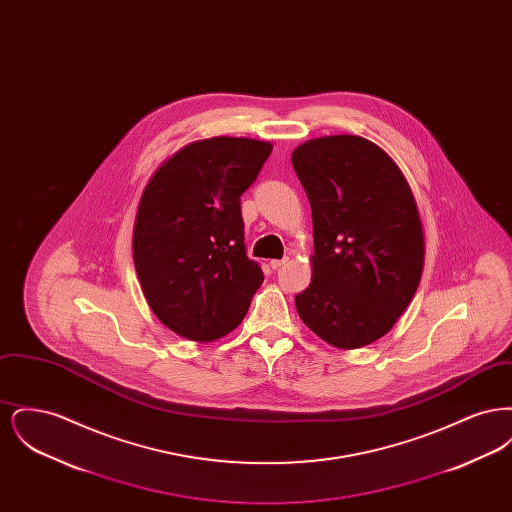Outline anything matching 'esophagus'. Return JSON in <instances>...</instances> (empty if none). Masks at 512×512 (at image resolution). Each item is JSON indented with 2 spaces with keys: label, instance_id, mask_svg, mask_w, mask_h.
<instances>
[{
  "label": "esophagus",
  "instance_id": "obj_1",
  "mask_svg": "<svg viewBox=\"0 0 512 512\" xmlns=\"http://www.w3.org/2000/svg\"><path fill=\"white\" fill-rule=\"evenodd\" d=\"M284 265H288V259H274V261H270L272 270H278V268H282Z\"/></svg>",
  "mask_w": 512,
  "mask_h": 512
}]
</instances>
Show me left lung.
Listing matches in <instances>:
<instances>
[{
	"label": "left lung",
	"mask_w": 512,
	"mask_h": 512,
	"mask_svg": "<svg viewBox=\"0 0 512 512\" xmlns=\"http://www.w3.org/2000/svg\"><path fill=\"white\" fill-rule=\"evenodd\" d=\"M292 165L315 238L297 315L338 349L370 345L405 313L422 278L426 244L413 190L390 155L361 136L307 140Z\"/></svg>",
	"instance_id": "left-lung-1"
}]
</instances>
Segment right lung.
Instances as JSON below:
<instances>
[{
    "instance_id": "obj_1",
    "label": "right lung",
    "mask_w": 512,
    "mask_h": 512,
    "mask_svg": "<svg viewBox=\"0 0 512 512\" xmlns=\"http://www.w3.org/2000/svg\"><path fill=\"white\" fill-rule=\"evenodd\" d=\"M270 142L215 136L178 149L142 192L132 257L149 309L186 340L209 343L240 326L265 276L247 257L240 195Z\"/></svg>"
}]
</instances>
